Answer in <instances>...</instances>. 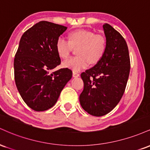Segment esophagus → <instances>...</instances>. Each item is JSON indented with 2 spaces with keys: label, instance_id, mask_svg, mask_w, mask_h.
I'll list each match as a JSON object with an SVG mask.
<instances>
[{
  "label": "esophagus",
  "instance_id": "1",
  "mask_svg": "<svg viewBox=\"0 0 150 150\" xmlns=\"http://www.w3.org/2000/svg\"><path fill=\"white\" fill-rule=\"evenodd\" d=\"M73 76L74 77H77L80 76V74H79L77 72H75V71H73Z\"/></svg>",
  "mask_w": 150,
  "mask_h": 150
}]
</instances>
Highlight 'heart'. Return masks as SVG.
I'll return each instance as SVG.
<instances>
[{"label": "heart", "instance_id": "1", "mask_svg": "<svg viewBox=\"0 0 150 150\" xmlns=\"http://www.w3.org/2000/svg\"><path fill=\"white\" fill-rule=\"evenodd\" d=\"M107 46L106 39L103 35L96 34L92 31L79 30L69 34V40L59 37L56 42V49L60 57H69L73 48H77L76 57L70 58L63 63L64 68L80 71L88 67L90 63L95 64L104 56Z\"/></svg>", "mask_w": 150, "mask_h": 150}]
</instances>
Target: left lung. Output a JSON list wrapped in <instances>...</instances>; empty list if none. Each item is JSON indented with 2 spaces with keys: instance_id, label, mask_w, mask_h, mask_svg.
I'll use <instances>...</instances> for the list:
<instances>
[{
  "instance_id": "1",
  "label": "left lung",
  "mask_w": 150,
  "mask_h": 150,
  "mask_svg": "<svg viewBox=\"0 0 150 150\" xmlns=\"http://www.w3.org/2000/svg\"><path fill=\"white\" fill-rule=\"evenodd\" d=\"M107 46L94 67L81 73L84 89L80 95L82 108L102 116L116 106L123 95L130 69L128 48L124 38L108 24L103 25Z\"/></svg>"
}]
</instances>
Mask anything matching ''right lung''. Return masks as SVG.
Returning a JSON list of instances; mask_svg holds the SVG:
<instances>
[{
    "instance_id": "right-lung-1",
    "label": "right lung",
    "mask_w": 150,
    "mask_h": 150,
    "mask_svg": "<svg viewBox=\"0 0 150 150\" xmlns=\"http://www.w3.org/2000/svg\"><path fill=\"white\" fill-rule=\"evenodd\" d=\"M65 26L41 21L27 30L20 39L14 58L15 81L26 104L36 111L49 109L72 77L69 68L50 71L61 64L56 40Z\"/></svg>"
}]
</instances>
